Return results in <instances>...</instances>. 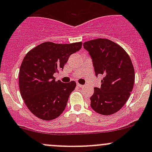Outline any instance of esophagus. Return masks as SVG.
I'll use <instances>...</instances> for the list:
<instances>
[{
	"mask_svg": "<svg viewBox=\"0 0 152 152\" xmlns=\"http://www.w3.org/2000/svg\"><path fill=\"white\" fill-rule=\"evenodd\" d=\"M77 86H78V87H83V85H80V84H79V83H77Z\"/></svg>",
	"mask_w": 152,
	"mask_h": 152,
	"instance_id": "obj_1",
	"label": "esophagus"
}]
</instances>
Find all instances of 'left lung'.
<instances>
[{"instance_id": "1", "label": "left lung", "mask_w": 152, "mask_h": 152, "mask_svg": "<svg viewBox=\"0 0 152 152\" xmlns=\"http://www.w3.org/2000/svg\"><path fill=\"white\" fill-rule=\"evenodd\" d=\"M83 46L91 56L96 76H104L101 87H95L90 97V107L103 115L114 114L132 91L134 70L131 59L123 48L108 39L87 41Z\"/></svg>"}]
</instances>
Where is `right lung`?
<instances>
[{
	"mask_svg": "<svg viewBox=\"0 0 152 152\" xmlns=\"http://www.w3.org/2000/svg\"><path fill=\"white\" fill-rule=\"evenodd\" d=\"M82 45V42H45L31 49L23 58L19 72L20 91L26 105L35 116L51 121L63 113L76 84L74 81L56 82L53 74L63 69L69 56L79 51Z\"/></svg>",
	"mask_w": 152,
	"mask_h": 152,
	"instance_id": "right-lung-1",
	"label": "right lung"
}]
</instances>
